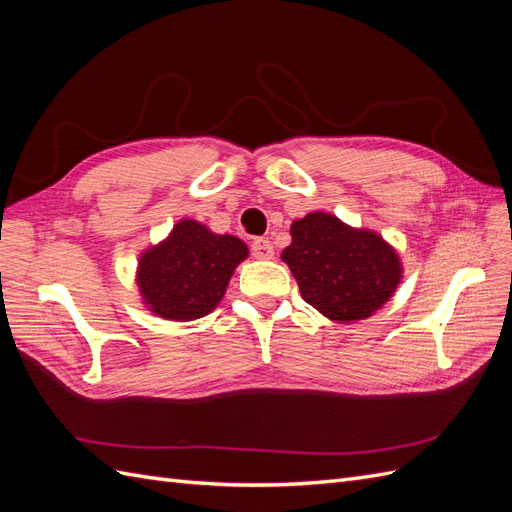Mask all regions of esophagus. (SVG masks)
Instances as JSON below:
<instances>
[{"instance_id":"obj_1","label":"esophagus","mask_w":512,"mask_h":512,"mask_svg":"<svg viewBox=\"0 0 512 512\" xmlns=\"http://www.w3.org/2000/svg\"><path fill=\"white\" fill-rule=\"evenodd\" d=\"M273 254H275V250H273V245H271L269 239L258 237V239L252 241V256L254 258L269 260V258H273Z\"/></svg>"}]
</instances>
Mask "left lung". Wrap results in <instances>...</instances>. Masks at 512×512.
<instances>
[{
    "mask_svg": "<svg viewBox=\"0 0 512 512\" xmlns=\"http://www.w3.org/2000/svg\"><path fill=\"white\" fill-rule=\"evenodd\" d=\"M282 252L305 303L335 322L363 320L389 301L401 282L397 252L378 232L352 228L331 213H307L290 226Z\"/></svg>",
    "mask_w": 512,
    "mask_h": 512,
    "instance_id": "left-lung-1",
    "label": "left lung"
}]
</instances>
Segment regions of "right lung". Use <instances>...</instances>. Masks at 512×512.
Returning a JSON list of instances; mask_svg holds the SVG:
<instances>
[{"mask_svg":"<svg viewBox=\"0 0 512 512\" xmlns=\"http://www.w3.org/2000/svg\"><path fill=\"white\" fill-rule=\"evenodd\" d=\"M247 245L215 235L196 220H181L170 235L138 260L136 282L149 312L166 320H196L222 301Z\"/></svg>","mask_w":512,"mask_h":512,"instance_id":"add662e5","label":"right lung"}]
</instances>
